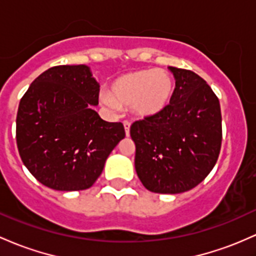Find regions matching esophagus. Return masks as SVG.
<instances>
[{
	"instance_id": "esophagus-1",
	"label": "esophagus",
	"mask_w": 256,
	"mask_h": 256,
	"mask_svg": "<svg viewBox=\"0 0 256 256\" xmlns=\"http://www.w3.org/2000/svg\"><path fill=\"white\" fill-rule=\"evenodd\" d=\"M130 126L131 124L128 122H124V128H125L126 136H130Z\"/></svg>"
}]
</instances>
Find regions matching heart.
Masks as SVG:
<instances>
[{
  "label": "heart",
  "instance_id": "1",
  "mask_svg": "<svg viewBox=\"0 0 256 256\" xmlns=\"http://www.w3.org/2000/svg\"><path fill=\"white\" fill-rule=\"evenodd\" d=\"M174 94V80L162 70H141L118 78L103 102L112 108L130 106L141 118L162 113Z\"/></svg>",
  "mask_w": 256,
  "mask_h": 256
}]
</instances>
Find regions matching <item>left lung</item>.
I'll return each mask as SVG.
<instances>
[{
	"instance_id": "left-lung-1",
	"label": "left lung",
	"mask_w": 256,
	"mask_h": 256,
	"mask_svg": "<svg viewBox=\"0 0 256 256\" xmlns=\"http://www.w3.org/2000/svg\"><path fill=\"white\" fill-rule=\"evenodd\" d=\"M176 84L162 113L131 125L134 169L148 190L176 194L198 186L215 166L222 128L218 98L196 72L169 66Z\"/></svg>"
}]
</instances>
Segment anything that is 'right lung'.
<instances>
[{"mask_svg": "<svg viewBox=\"0 0 256 256\" xmlns=\"http://www.w3.org/2000/svg\"><path fill=\"white\" fill-rule=\"evenodd\" d=\"M100 84L85 64L58 66L32 81L16 114V146L26 169L46 187L82 190L96 182L125 137L122 122L100 119Z\"/></svg>", "mask_w": 256, "mask_h": 256, "instance_id": "obj_1", "label": "right lung"}]
</instances>
